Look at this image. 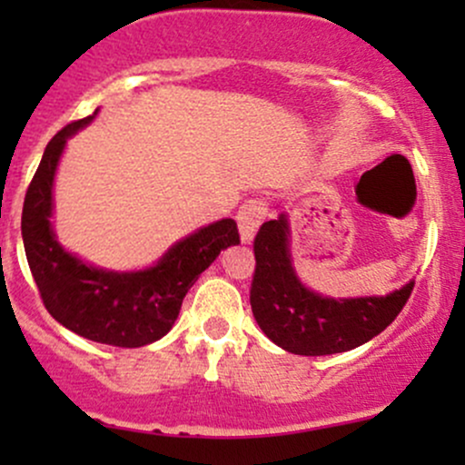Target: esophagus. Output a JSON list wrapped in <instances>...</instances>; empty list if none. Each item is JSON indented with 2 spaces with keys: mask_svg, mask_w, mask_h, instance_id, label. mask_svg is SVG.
<instances>
[{
  "mask_svg": "<svg viewBox=\"0 0 465 465\" xmlns=\"http://www.w3.org/2000/svg\"><path fill=\"white\" fill-rule=\"evenodd\" d=\"M266 214H269V205H266L264 199H249L242 203V207H240L236 216L242 242L249 244L251 240L255 238V232L262 225Z\"/></svg>",
  "mask_w": 465,
  "mask_h": 465,
  "instance_id": "1",
  "label": "esophagus"
}]
</instances>
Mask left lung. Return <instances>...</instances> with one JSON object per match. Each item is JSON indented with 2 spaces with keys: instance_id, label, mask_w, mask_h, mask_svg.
<instances>
[{
  "instance_id": "left-lung-1",
  "label": "left lung",
  "mask_w": 465,
  "mask_h": 465,
  "mask_svg": "<svg viewBox=\"0 0 465 465\" xmlns=\"http://www.w3.org/2000/svg\"><path fill=\"white\" fill-rule=\"evenodd\" d=\"M288 236L286 214L260 227L253 240L251 311L262 332L291 354L325 356L359 348L381 334L411 297L413 280L385 297L319 295L292 269Z\"/></svg>"
}]
</instances>
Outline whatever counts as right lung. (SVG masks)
Masks as SVG:
<instances>
[{"instance_id":"add662e5","label":"right lung","mask_w":465,"mask_h":465,"mask_svg":"<svg viewBox=\"0 0 465 465\" xmlns=\"http://www.w3.org/2000/svg\"><path fill=\"white\" fill-rule=\"evenodd\" d=\"M95 115L98 109L67 124L45 146L25 192L21 236L41 300L58 323L95 343L142 348L170 332L185 292L240 236L236 221L223 218L174 242L157 264L142 271L98 269L63 249L52 229L56 168L69 137Z\"/></svg>"}]
</instances>
